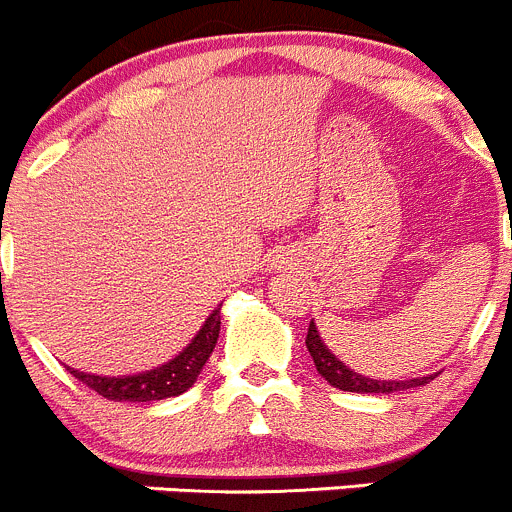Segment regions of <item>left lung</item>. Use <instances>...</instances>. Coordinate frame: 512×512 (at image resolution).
Returning <instances> with one entry per match:
<instances>
[{
  "label": "left lung",
  "instance_id": "left-lung-1",
  "mask_svg": "<svg viewBox=\"0 0 512 512\" xmlns=\"http://www.w3.org/2000/svg\"><path fill=\"white\" fill-rule=\"evenodd\" d=\"M305 346H308L310 356H313V364L318 369V374L328 381L331 386L341 391H356V394H391V391H404L414 389V386H424L434 379V376H417V379L407 381H381V379H369V376L356 374L353 369H348L341 358H336L331 353V348L323 343L321 333L315 328V323L310 321L308 326V338H305Z\"/></svg>",
  "mask_w": 512,
  "mask_h": 512
}]
</instances>
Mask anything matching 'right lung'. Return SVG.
<instances>
[{"label": "right lung", "instance_id": "add662e5", "mask_svg": "<svg viewBox=\"0 0 512 512\" xmlns=\"http://www.w3.org/2000/svg\"><path fill=\"white\" fill-rule=\"evenodd\" d=\"M219 310H222V305L209 313L204 326L199 328L197 336L191 338V343L179 356L156 366V369L131 376H95L85 374V371H75L68 366L70 374L111 401H159L184 394L197 381V376L202 374L204 364H207L214 346H217L219 323H222Z\"/></svg>", "mask_w": 512, "mask_h": 512}]
</instances>
